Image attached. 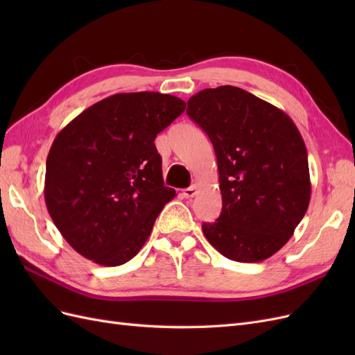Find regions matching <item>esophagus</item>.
Instances as JSON below:
<instances>
[{"mask_svg":"<svg viewBox=\"0 0 355 355\" xmlns=\"http://www.w3.org/2000/svg\"><path fill=\"white\" fill-rule=\"evenodd\" d=\"M197 192H198L197 185H192V187H189V188L184 189V197H187V198H192V197H196V196H197Z\"/></svg>","mask_w":355,"mask_h":355,"instance_id":"1","label":"esophagus"}]
</instances>
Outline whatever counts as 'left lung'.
<instances>
[{
    "label": "left lung",
    "instance_id": "8db88e82",
    "mask_svg": "<svg viewBox=\"0 0 355 355\" xmlns=\"http://www.w3.org/2000/svg\"><path fill=\"white\" fill-rule=\"evenodd\" d=\"M187 114L207 133L218 159L220 216L202 232L220 254L261 262L277 253L305 216L308 154L286 112L234 85L204 89Z\"/></svg>",
    "mask_w": 355,
    "mask_h": 355
}]
</instances>
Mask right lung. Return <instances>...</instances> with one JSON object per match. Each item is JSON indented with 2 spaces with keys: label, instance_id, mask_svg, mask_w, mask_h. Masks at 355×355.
<instances>
[{
  "label": "right lung",
  "instance_id": "1",
  "mask_svg": "<svg viewBox=\"0 0 355 355\" xmlns=\"http://www.w3.org/2000/svg\"><path fill=\"white\" fill-rule=\"evenodd\" d=\"M176 96L112 94L63 127L46 163L50 216L75 252L103 266L135 257L166 202L155 137L185 111Z\"/></svg>",
  "mask_w": 355,
  "mask_h": 355
}]
</instances>
